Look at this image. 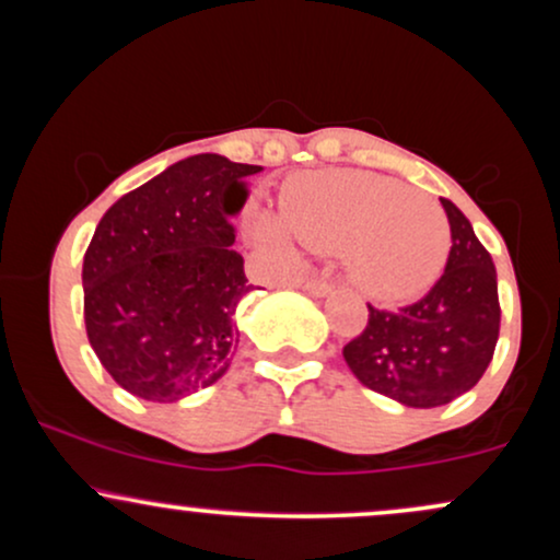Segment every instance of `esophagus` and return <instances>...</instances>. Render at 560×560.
<instances>
[{
	"label": "esophagus",
	"mask_w": 560,
	"mask_h": 560,
	"mask_svg": "<svg viewBox=\"0 0 560 560\" xmlns=\"http://www.w3.org/2000/svg\"><path fill=\"white\" fill-rule=\"evenodd\" d=\"M302 289H305L311 298H329V294L334 292V284L331 281H324V279H307L305 284H302Z\"/></svg>",
	"instance_id": "obj_1"
}]
</instances>
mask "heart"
I'll use <instances>...</instances> for the list:
<instances>
[{"label": "heart", "instance_id": "1", "mask_svg": "<svg viewBox=\"0 0 560 560\" xmlns=\"http://www.w3.org/2000/svg\"><path fill=\"white\" fill-rule=\"evenodd\" d=\"M281 217L260 210L253 240L281 262H294V240L316 253H342L347 279L376 302H408L445 271L450 223L421 191L369 171H326L294 178ZM293 234L289 235L288 231Z\"/></svg>", "mask_w": 560, "mask_h": 560}]
</instances>
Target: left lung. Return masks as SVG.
Returning <instances> with one entry per match:
<instances>
[{"mask_svg":"<svg viewBox=\"0 0 560 560\" xmlns=\"http://www.w3.org/2000/svg\"><path fill=\"white\" fill-rule=\"evenodd\" d=\"M447 268L427 298L397 313L369 305V326L345 345L361 384L405 408H440L466 395L492 361L500 331L498 271L468 218L442 199Z\"/></svg>","mask_w":560,"mask_h":560,"instance_id":"1","label":"left lung"}]
</instances>
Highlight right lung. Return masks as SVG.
<instances>
[{
    "label": "right lung",
    "mask_w": 560,
    "mask_h": 560,
    "mask_svg": "<svg viewBox=\"0 0 560 560\" xmlns=\"http://www.w3.org/2000/svg\"><path fill=\"white\" fill-rule=\"evenodd\" d=\"M260 165L202 152L128 191L102 215L83 255L92 350L126 392L176 402L229 371L236 307L253 284L234 218Z\"/></svg>",
    "instance_id": "obj_1"
}]
</instances>
